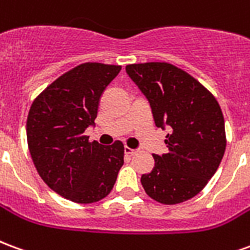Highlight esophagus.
<instances>
[{
  "label": "esophagus",
  "mask_w": 250,
  "mask_h": 250,
  "mask_svg": "<svg viewBox=\"0 0 250 250\" xmlns=\"http://www.w3.org/2000/svg\"><path fill=\"white\" fill-rule=\"evenodd\" d=\"M125 152L127 154V155L132 157V155H135V154H136V150H134V148H130V147H125Z\"/></svg>",
  "instance_id": "esophagus-1"
}]
</instances>
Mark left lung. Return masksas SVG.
I'll return each mask as SVG.
<instances>
[{"label":"left lung","mask_w":250,"mask_h":250,"mask_svg":"<svg viewBox=\"0 0 250 250\" xmlns=\"http://www.w3.org/2000/svg\"><path fill=\"white\" fill-rule=\"evenodd\" d=\"M125 71L150 102L155 125L168 127V152L152 155L155 165L142 175V186L165 205L193 198L214 175L225 152L220 104L198 80L173 64H130Z\"/></svg>","instance_id":"8db88e82"}]
</instances>
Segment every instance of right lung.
<instances>
[{"instance_id": "1", "label": "right lung", "mask_w": 250, "mask_h": 250, "mask_svg": "<svg viewBox=\"0 0 250 250\" xmlns=\"http://www.w3.org/2000/svg\"><path fill=\"white\" fill-rule=\"evenodd\" d=\"M120 65L84 62L56 79L33 100L26 119L30 157L42 181L76 204L107 197L125 163V146L89 142L104 89Z\"/></svg>"}]
</instances>
